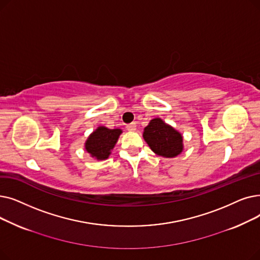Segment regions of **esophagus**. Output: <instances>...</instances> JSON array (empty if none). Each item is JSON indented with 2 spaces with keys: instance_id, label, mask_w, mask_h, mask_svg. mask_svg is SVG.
Listing matches in <instances>:
<instances>
[{
  "instance_id": "1",
  "label": "esophagus",
  "mask_w": 260,
  "mask_h": 260,
  "mask_svg": "<svg viewBox=\"0 0 260 260\" xmlns=\"http://www.w3.org/2000/svg\"><path fill=\"white\" fill-rule=\"evenodd\" d=\"M129 131H134L135 129H137V123L135 122H131V123H129V125H127V127H126Z\"/></svg>"
}]
</instances>
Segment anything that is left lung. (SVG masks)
Here are the masks:
<instances>
[{"label":"left lung","instance_id":"1","mask_svg":"<svg viewBox=\"0 0 260 260\" xmlns=\"http://www.w3.org/2000/svg\"><path fill=\"white\" fill-rule=\"evenodd\" d=\"M143 137L154 153L165 157H174L183 150L181 134L160 118L150 120L144 129Z\"/></svg>","mask_w":260,"mask_h":260}]
</instances>
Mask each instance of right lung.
Instances as JSON below:
<instances>
[{"label":"right lung","mask_w":260,"mask_h":260,"mask_svg":"<svg viewBox=\"0 0 260 260\" xmlns=\"http://www.w3.org/2000/svg\"><path fill=\"white\" fill-rule=\"evenodd\" d=\"M121 130L100 127L94 131L85 143V149L97 159H106L110 155Z\"/></svg>","instance_id":"right-lung-1"}]
</instances>
